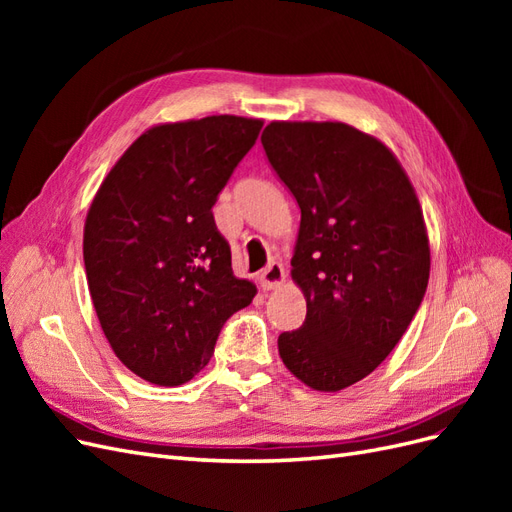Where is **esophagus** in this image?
I'll return each mask as SVG.
<instances>
[{
  "label": "esophagus",
  "instance_id": "34e87169",
  "mask_svg": "<svg viewBox=\"0 0 512 512\" xmlns=\"http://www.w3.org/2000/svg\"><path fill=\"white\" fill-rule=\"evenodd\" d=\"M284 282H286V271L282 265H277V262H271V265L258 275V284L262 290H275Z\"/></svg>",
  "mask_w": 512,
  "mask_h": 512
}]
</instances>
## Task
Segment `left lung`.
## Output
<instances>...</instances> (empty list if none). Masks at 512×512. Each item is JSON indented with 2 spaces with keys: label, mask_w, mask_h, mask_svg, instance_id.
<instances>
[{
  "label": "left lung",
  "mask_w": 512,
  "mask_h": 512,
  "mask_svg": "<svg viewBox=\"0 0 512 512\" xmlns=\"http://www.w3.org/2000/svg\"><path fill=\"white\" fill-rule=\"evenodd\" d=\"M260 141L301 209L290 275L307 316L277 350L309 389L342 391L391 354L425 297L423 209L395 153L348 123L271 121Z\"/></svg>",
  "instance_id": "1"
}]
</instances>
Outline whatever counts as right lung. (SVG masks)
<instances>
[{"instance_id":"1","label":"right lung","mask_w":512,"mask_h":512,"mask_svg":"<svg viewBox=\"0 0 512 512\" xmlns=\"http://www.w3.org/2000/svg\"><path fill=\"white\" fill-rule=\"evenodd\" d=\"M262 119L211 115L143 132L102 181L83 258L100 327L138 378L179 386L203 369L224 322L256 297L232 273L211 207Z\"/></svg>"}]
</instances>
